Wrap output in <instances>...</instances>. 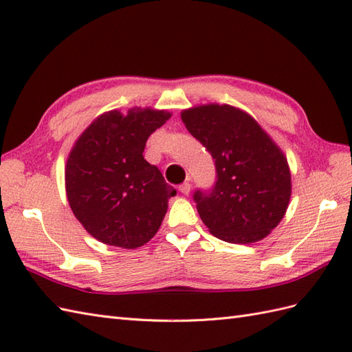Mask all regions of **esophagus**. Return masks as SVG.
<instances>
[{
	"instance_id": "obj_1",
	"label": "esophagus",
	"mask_w": 352,
	"mask_h": 352,
	"mask_svg": "<svg viewBox=\"0 0 352 352\" xmlns=\"http://www.w3.org/2000/svg\"><path fill=\"white\" fill-rule=\"evenodd\" d=\"M178 190H180L183 195H189L190 193V183L189 182H186V183H183L180 188H178Z\"/></svg>"
}]
</instances>
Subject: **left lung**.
<instances>
[{
	"label": "left lung",
	"instance_id": "left-lung-1",
	"mask_svg": "<svg viewBox=\"0 0 352 352\" xmlns=\"http://www.w3.org/2000/svg\"><path fill=\"white\" fill-rule=\"evenodd\" d=\"M182 121L212 154L214 189L195 193L201 221L230 243H254L271 234L287 212L292 175L287 157L245 110L230 104H199Z\"/></svg>",
	"mask_w": 352,
	"mask_h": 352
}]
</instances>
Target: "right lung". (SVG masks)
<instances>
[{
    "label": "right lung",
    "mask_w": 352,
    "mask_h": 352,
    "mask_svg": "<svg viewBox=\"0 0 352 352\" xmlns=\"http://www.w3.org/2000/svg\"><path fill=\"white\" fill-rule=\"evenodd\" d=\"M172 116L133 107L104 111L74 142L65 164L66 198L74 216L104 245L134 250L151 241L177 195L144 153L148 138Z\"/></svg>",
    "instance_id": "obj_1"
}]
</instances>
